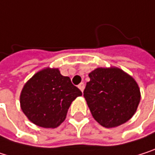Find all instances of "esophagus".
<instances>
[{
    "label": "esophagus",
    "instance_id": "1",
    "mask_svg": "<svg viewBox=\"0 0 155 155\" xmlns=\"http://www.w3.org/2000/svg\"><path fill=\"white\" fill-rule=\"evenodd\" d=\"M78 87V88H79L82 92L84 91V88H85V84H84V83H80Z\"/></svg>",
    "mask_w": 155,
    "mask_h": 155
}]
</instances>
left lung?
<instances>
[{
    "instance_id": "8db88e82",
    "label": "left lung",
    "mask_w": 155,
    "mask_h": 155,
    "mask_svg": "<svg viewBox=\"0 0 155 155\" xmlns=\"http://www.w3.org/2000/svg\"><path fill=\"white\" fill-rule=\"evenodd\" d=\"M84 97L94 119L102 126H119L135 114L141 100L137 82L116 67L97 68L88 74Z\"/></svg>"
}]
</instances>
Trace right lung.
Masks as SVG:
<instances>
[{
  "mask_svg": "<svg viewBox=\"0 0 155 155\" xmlns=\"http://www.w3.org/2000/svg\"><path fill=\"white\" fill-rule=\"evenodd\" d=\"M80 96L82 92L58 68H46L25 83L20 103L31 123L43 128H56L66 119L71 103Z\"/></svg>",
  "mask_w": 155,
  "mask_h": 155,
  "instance_id": "add662e5",
  "label": "right lung"
}]
</instances>
